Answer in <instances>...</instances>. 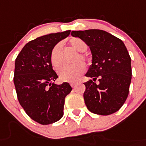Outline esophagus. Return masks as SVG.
I'll use <instances>...</instances> for the list:
<instances>
[{
    "mask_svg": "<svg viewBox=\"0 0 146 146\" xmlns=\"http://www.w3.org/2000/svg\"><path fill=\"white\" fill-rule=\"evenodd\" d=\"M76 84H77V83H76V82H71V83H70V86H71L73 88H75V86H76Z\"/></svg>",
    "mask_w": 146,
    "mask_h": 146,
    "instance_id": "1",
    "label": "esophagus"
}]
</instances>
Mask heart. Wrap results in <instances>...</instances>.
Masks as SVG:
<instances>
[{"label":"heart","mask_w":146,"mask_h":146,"mask_svg":"<svg viewBox=\"0 0 146 146\" xmlns=\"http://www.w3.org/2000/svg\"><path fill=\"white\" fill-rule=\"evenodd\" d=\"M69 44L72 48L76 51L80 52V53L78 54L73 60V62L76 63L62 66L58 70V75L62 81L73 82L76 81L85 70V65L84 62H81L80 60L84 62L86 60L85 54H83L82 52L86 50L87 44L84 40L78 37H73L70 39ZM50 60L52 65L54 68L57 69L61 66L63 62V51H62V44L61 43L55 44L52 49Z\"/></svg>","instance_id":"obj_1"}]
</instances>
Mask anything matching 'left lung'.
I'll return each instance as SVG.
<instances>
[{
	"instance_id": "obj_1",
	"label": "left lung",
	"mask_w": 146,
	"mask_h": 146,
	"mask_svg": "<svg viewBox=\"0 0 146 146\" xmlns=\"http://www.w3.org/2000/svg\"><path fill=\"white\" fill-rule=\"evenodd\" d=\"M71 35L84 40L92 52V62L86 76L92 80L84 83L87 108L100 115L116 112L127 98L132 78L131 58L125 44L100 29L73 31Z\"/></svg>"
}]
</instances>
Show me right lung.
<instances>
[{
	"instance_id": "right-lung-1",
	"label": "right lung",
	"mask_w": 146,
	"mask_h": 146,
	"mask_svg": "<svg viewBox=\"0 0 146 146\" xmlns=\"http://www.w3.org/2000/svg\"><path fill=\"white\" fill-rule=\"evenodd\" d=\"M70 33L68 30L30 41L15 61L13 83L18 100L28 116L41 125L62 118L65 98L72 90L68 83H53L58 76L50 60L53 47Z\"/></svg>"
}]
</instances>
